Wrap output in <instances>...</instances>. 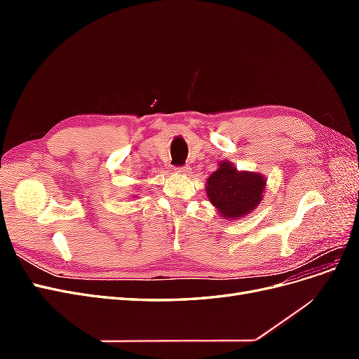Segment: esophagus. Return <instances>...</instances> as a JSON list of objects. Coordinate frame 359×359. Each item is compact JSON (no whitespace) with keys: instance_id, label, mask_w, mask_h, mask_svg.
Masks as SVG:
<instances>
[{"instance_id":"esophagus-1","label":"esophagus","mask_w":359,"mask_h":359,"mask_svg":"<svg viewBox=\"0 0 359 359\" xmlns=\"http://www.w3.org/2000/svg\"><path fill=\"white\" fill-rule=\"evenodd\" d=\"M175 172H177V173H181V175H189V173H190V168H189V166H181V168H177Z\"/></svg>"}]
</instances>
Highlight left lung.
<instances>
[{
  "instance_id": "1",
  "label": "left lung",
  "mask_w": 359,
  "mask_h": 359,
  "mask_svg": "<svg viewBox=\"0 0 359 359\" xmlns=\"http://www.w3.org/2000/svg\"><path fill=\"white\" fill-rule=\"evenodd\" d=\"M265 187L262 173L238 170L233 163L223 160L206 180L205 191L224 220H236L256 210L264 201Z\"/></svg>"
}]
</instances>
